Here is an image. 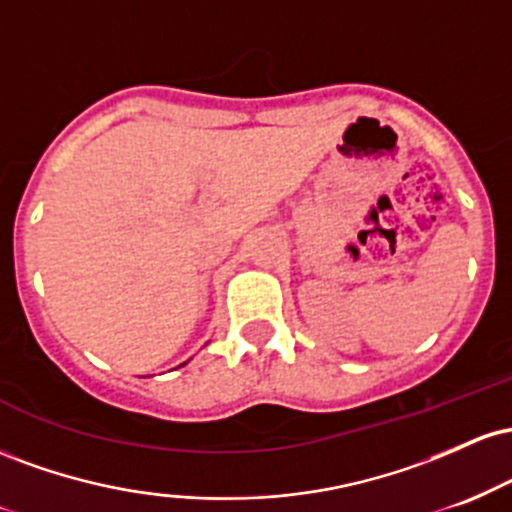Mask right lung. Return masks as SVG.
I'll return each mask as SVG.
<instances>
[{
    "instance_id": "1",
    "label": "right lung",
    "mask_w": 512,
    "mask_h": 512,
    "mask_svg": "<svg viewBox=\"0 0 512 512\" xmlns=\"http://www.w3.org/2000/svg\"><path fill=\"white\" fill-rule=\"evenodd\" d=\"M180 366H185V363H180Z\"/></svg>"
}]
</instances>
